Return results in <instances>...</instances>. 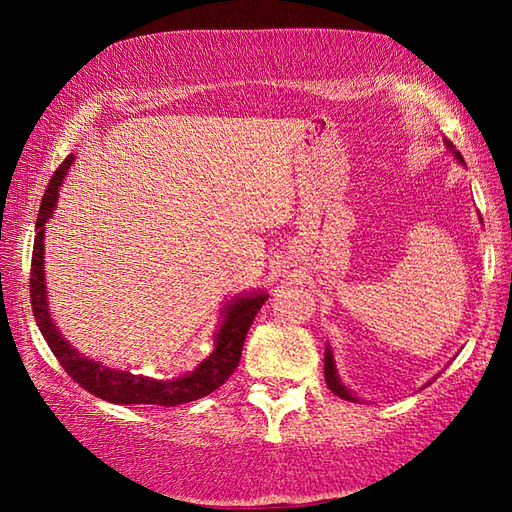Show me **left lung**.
Segmentation results:
<instances>
[{"label": "left lung", "instance_id": "obj_1", "mask_svg": "<svg viewBox=\"0 0 512 512\" xmlns=\"http://www.w3.org/2000/svg\"><path fill=\"white\" fill-rule=\"evenodd\" d=\"M444 145H447V149L449 151H453V158L460 162V165L464 167V158H462V154L460 151H455V147L449 143V140H444ZM482 220V217H480ZM323 372H325V383H328V387L332 389V394H336L339 398H343V400H352V402H363L361 398H358L354 391L347 387L343 380H341V376H339V372H336V363H334V354H332V347H330V343L325 345V365H323ZM433 380H429L427 385H431Z\"/></svg>", "mask_w": 512, "mask_h": 512}]
</instances>
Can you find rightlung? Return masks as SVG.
Segmentation results:
<instances>
[{
    "label": "right lung",
    "instance_id": "right-lung-1",
    "mask_svg": "<svg viewBox=\"0 0 512 512\" xmlns=\"http://www.w3.org/2000/svg\"><path fill=\"white\" fill-rule=\"evenodd\" d=\"M74 154L63 160V165L54 171L52 180L48 182V189L43 193L41 209L37 217V235H35V248H32V268H30V301H32V314L48 341L52 354L59 358L61 367L76 380L83 389L90 394L99 396L107 402H116V405H158V407H176L184 402H193L198 398L209 396L211 391L222 387L228 376L242 356V347L246 332L253 323L257 310L264 306L268 295L264 290L242 292L239 297H233L222 308L220 325L215 332V347L213 352L204 358V361L193 369V372L180 374V376H167V378H154L145 374H134L129 369L107 367L101 361H94L76 350L74 345L59 332L57 323H54L50 314L48 303V286H46V257H43V239H46V224L57 209L59 189L63 178L68 176V169L74 162Z\"/></svg>",
    "mask_w": 512,
    "mask_h": 512
}]
</instances>
